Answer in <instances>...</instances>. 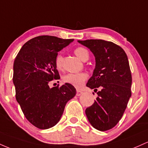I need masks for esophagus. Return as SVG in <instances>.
Masks as SVG:
<instances>
[{
  "label": "esophagus",
  "instance_id": "esophagus-1",
  "mask_svg": "<svg viewBox=\"0 0 148 148\" xmlns=\"http://www.w3.org/2000/svg\"><path fill=\"white\" fill-rule=\"evenodd\" d=\"M82 94H83V92H81V91H79V90H77V92H76V96H77L82 95Z\"/></svg>",
  "mask_w": 148,
  "mask_h": 148
}]
</instances>
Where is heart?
Returning a JSON list of instances; mask_svg holds the SVG:
<instances>
[{
    "instance_id": "heart-1",
    "label": "heart",
    "mask_w": 148,
    "mask_h": 148,
    "mask_svg": "<svg viewBox=\"0 0 148 148\" xmlns=\"http://www.w3.org/2000/svg\"><path fill=\"white\" fill-rule=\"evenodd\" d=\"M75 55L83 61L88 60L89 56V52L85 47H79L74 51ZM55 65L58 69H61L63 67V56L61 53L58 54L55 59ZM87 78V75L85 73H68L63 77V81L66 84H70L76 88L82 87L84 82Z\"/></svg>"
}]
</instances>
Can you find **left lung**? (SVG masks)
Instances as JSON below:
<instances>
[{
    "instance_id": "8db88e82",
    "label": "left lung",
    "mask_w": 148,
    "mask_h": 148,
    "mask_svg": "<svg viewBox=\"0 0 148 148\" xmlns=\"http://www.w3.org/2000/svg\"><path fill=\"white\" fill-rule=\"evenodd\" d=\"M78 42L95 56V69L87 87L94 91L100 89L94 104L86 109V115L96 129L109 130L122 118L132 96V77L127 54L110 41L91 39Z\"/></svg>"
}]
</instances>
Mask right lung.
Wrapping results in <instances>:
<instances>
[{
    "mask_svg": "<svg viewBox=\"0 0 148 148\" xmlns=\"http://www.w3.org/2000/svg\"><path fill=\"white\" fill-rule=\"evenodd\" d=\"M73 40L38 36L25 43L14 59L12 79L16 101L28 121L38 129L56 125L66 104L75 96V88L70 84L49 87L51 81L60 79L55 65L58 52Z\"/></svg>",
    "mask_w": 148,
    "mask_h": 148,
    "instance_id": "1",
    "label": "right lung"
}]
</instances>
